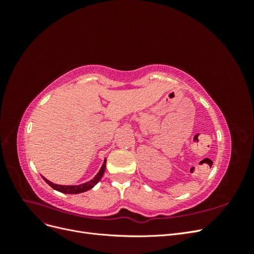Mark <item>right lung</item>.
I'll list each match as a JSON object with an SVG mask.
<instances>
[{
    "instance_id": "right-lung-1",
    "label": "right lung",
    "mask_w": 254,
    "mask_h": 254,
    "mask_svg": "<svg viewBox=\"0 0 254 254\" xmlns=\"http://www.w3.org/2000/svg\"><path fill=\"white\" fill-rule=\"evenodd\" d=\"M106 161L107 160L105 159L104 163H103V166L101 167V170H99V172L97 173V175L94 177L93 179L90 180L89 182L79 184V186H59V184H55V183L49 181L48 179H45L44 177H42V178H43V180L45 182L49 184L51 188H53L54 190H56L58 191H61V193H64V194H79V193H83V191L89 190L90 189L93 188L95 184L102 179V177H103V175L105 173V170H106Z\"/></svg>"
}]
</instances>
